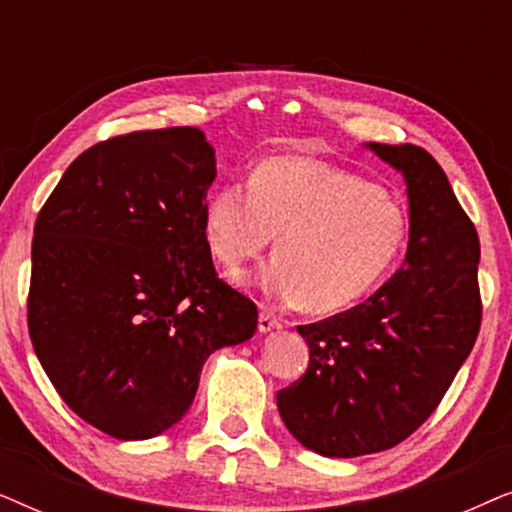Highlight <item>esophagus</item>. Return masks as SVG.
I'll return each mask as SVG.
<instances>
[{
	"label": "esophagus",
	"instance_id": "obj_1",
	"mask_svg": "<svg viewBox=\"0 0 512 512\" xmlns=\"http://www.w3.org/2000/svg\"><path fill=\"white\" fill-rule=\"evenodd\" d=\"M277 328H282V321H279L268 307H263L261 314H258V331L270 333V331H277Z\"/></svg>",
	"mask_w": 512,
	"mask_h": 512
}]
</instances>
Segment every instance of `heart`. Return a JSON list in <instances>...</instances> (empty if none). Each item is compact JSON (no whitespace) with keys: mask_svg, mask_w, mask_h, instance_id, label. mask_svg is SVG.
<instances>
[{"mask_svg":"<svg viewBox=\"0 0 512 512\" xmlns=\"http://www.w3.org/2000/svg\"><path fill=\"white\" fill-rule=\"evenodd\" d=\"M202 233L230 277H240L277 237L265 291L328 314L389 275L408 240V212L396 195L359 174L286 156L258 163L247 186L216 188Z\"/></svg>","mask_w":512,"mask_h":512,"instance_id":"b5f03b06","label":"heart"}]
</instances>
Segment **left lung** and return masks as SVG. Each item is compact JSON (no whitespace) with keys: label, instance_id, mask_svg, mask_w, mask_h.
Wrapping results in <instances>:
<instances>
[{"label":"left lung","instance_id":"obj_1","mask_svg":"<svg viewBox=\"0 0 512 512\" xmlns=\"http://www.w3.org/2000/svg\"><path fill=\"white\" fill-rule=\"evenodd\" d=\"M403 172L410 200L405 263L366 303L298 326L310 366L277 391L300 445L361 457L412 436L443 401L482 321L480 240L445 172L415 144H368Z\"/></svg>","mask_w":512,"mask_h":512}]
</instances>
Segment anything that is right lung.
I'll return each mask as SVG.
<instances>
[{
  "label": "right lung",
  "mask_w": 512,
  "mask_h": 512,
  "mask_svg": "<svg viewBox=\"0 0 512 512\" xmlns=\"http://www.w3.org/2000/svg\"><path fill=\"white\" fill-rule=\"evenodd\" d=\"M214 149L198 128L118 135L83 151L34 223L27 326L81 419L118 440L191 408L207 356L256 333L202 233Z\"/></svg>",
  "instance_id": "right-lung-1"
}]
</instances>
